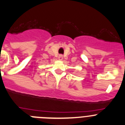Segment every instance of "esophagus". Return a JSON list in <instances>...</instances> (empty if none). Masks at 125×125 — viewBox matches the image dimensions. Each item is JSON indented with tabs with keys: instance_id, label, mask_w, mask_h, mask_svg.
Returning a JSON list of instances; mask_svg holds the SVG:
<instances>
[{
	"instance_id": "esophagus-1",
	"label": "esophagus",
	"mask_w": 125,
	"mask_h": 125,
	"mask_svg": "<svg viewBox=\"0 0 125 125\" xmlns=\"http://www.w3.org/2000/svg\"><path fill=\"white\" fill-rule=\"evenodd\" d=\"M58 59L60 60H62L63 59V55H60L58 56Z\"/></svg>"
}]
</instances>
